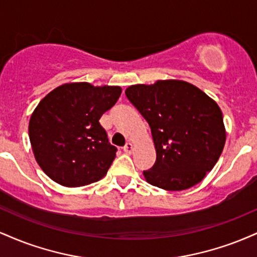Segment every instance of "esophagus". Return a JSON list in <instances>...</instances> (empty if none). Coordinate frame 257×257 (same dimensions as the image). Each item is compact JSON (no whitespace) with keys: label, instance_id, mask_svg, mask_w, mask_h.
Returning <instances> with one entry per match:
<instances>
[{"label":"esophagus","instance_id":"34e87169","mask_svg":"<svg viewBox=\"0 0 257 257\" xmlns=\"http://www.w3.org/2000/svg\"><path fill=\"white\" fill-rule=\"evenodd\" d=\"M133 149H134V147H133V144L132 143H126L124 147H123V151L131 155V153L133 152Z\"/></svg>","mask_w":257,"mask_h":257}]
</instances>
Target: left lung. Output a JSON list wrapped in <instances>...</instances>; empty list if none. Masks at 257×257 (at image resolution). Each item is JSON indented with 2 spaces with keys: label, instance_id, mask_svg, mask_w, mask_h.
Wrapping results in <instances>:
<instances>
[{
  "label": "left lung",
  "instance_id": "1",
  "mask_svg": "<svg viewBox=\"0 0 257 257\" xmlns=\"http://www.w3.org/2000/svg\"><path fill=\"white\" fill-rule=\"evenodd\" d=\"M125 95L151 128L157 158L144 172L147 182L182 191L202 181L226 141L216 102L193 84L176 79L132 85Z\"/></svg>",
  "mask_w": 257,
  "mask_h": 257
}]
</instances>
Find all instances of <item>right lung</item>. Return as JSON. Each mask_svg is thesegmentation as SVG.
Masks as SVG:
<instances>
[{"instance_id": "right-lung-1", "label": "right lung", "mask_w": 257, "mask_h": 257, "mask_svg": "<svg viewBox=\"0 0 257 257\" xmlns=\"http://www.w3.org/2000/svg\"><path fill=\"white\" fill-rule=\"evenodd\" d=\"M119 87L67 83L43 98L29 124L38 166L53 181L78 187L104 178L116 157L99 119L117 102Z\"/></svg>"}]
</instances>
